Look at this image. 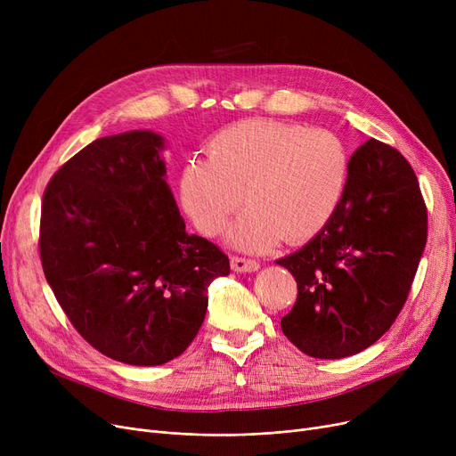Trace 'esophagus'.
<instances>
[{"label": "esophagus", "instance_id": "1", "mask_svg": "<svg viewBox=\"0 0 456 456\" xmlns=\"http://www.w3.org/2000/svg\"><path fill=\"white\" fill-rule=\"evenodd\" d=\"M231 268L236 273H251V272H256L260 266L256 260L242 258V256H231Z\"/></svg>", "mask_w": 456, "mask_h": 456}]
</instances>
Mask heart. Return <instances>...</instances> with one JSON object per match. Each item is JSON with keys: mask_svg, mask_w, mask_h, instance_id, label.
Segmentation results:
<instances>
[{"mask_svg": "<svg viewBox=\"0 0 456 456\" xmlns=\"http://www.w3.org/2000/svg\"><path fill=\"white\" fill-rule=\"evenodd\" d=\"M351 170L346 142L329 129L246 119L214 134L208 159L194 157L181 175V200L205 234L229 231L242 251H266L281 238L299 244L322 232L342 205Z\"/></svg>", "mask_w": 456, "mask_h": 456, "instance_id": "obj_1", "label": "heart"}]
</instances>
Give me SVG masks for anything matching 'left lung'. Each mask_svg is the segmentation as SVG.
Returning a JSON list of instances; mask_svg holds the SVG:
<instances>
[{
  "instance_id": "8db88e82",
  "label": "left lung",
  "mask_w": 456,
  "mask_h": 456,
  "mask_svg": "<svg viewBox=\"0 0 456 456\" xmlns=\"http://www.w3.org/2000/svg\"><path fill=\"white\" fill-rule=\"evenodd\" d=\"M427 244V208L412 166L370 138L351 157L340 208L299 251L275 260L297 282L281 329L314 358H344L385 334L409 297Z\"/></svg>"
}]
</instances>
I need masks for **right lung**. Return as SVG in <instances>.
Segmentation results:
<instances>
[{"label": "right lung", "instance_id": "1", "mask_svg": "<svg viewBox=\"0 0 456 456\" xmlns=\"http://www.w3.org/2000/svg\"><path fill=\"white\" fill-rule=\"evenodd\" d=\"M164 138L94 140L42 200L44 275L81 337L112 361L159 366L196 338L207 290L229 275L218 246L188 234L166 183Z\"/></svg>", "mask_w": 456, "mask_h": 456}]
</instances>
